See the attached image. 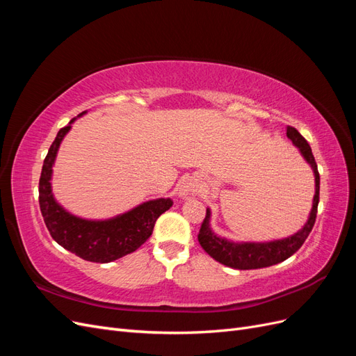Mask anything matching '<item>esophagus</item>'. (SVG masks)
I'll use <instances>...</instances> for the list:
<instances>
[{"label":"esophagus","instance_id":"obj_1","mask_svg":"<svg viewBox=\"0 0 356 356\" xmlns=\"http://www.w3.org/2000/svg\"><path fill=\"white\" fill-rule=\"evenodd\" d=\"M200 188L199 181L193 177L184 178L179 182V187H178V196L179 197H191V196H196L197 191Z\"/></svg>","mask_w":356,"mask_h":356}]
</instances>
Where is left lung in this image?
<instances>
[{
  "label": "left lung",
  "mask_w": 356,
  "mask_h": 356,
  "mask_svg": "<svg viewBox=\"0 0 356 356\" xmlns=\"http://www.w3.org/2000/svg\"><path fill=\"white\" fill-rule=\"evenodd\" d=\"M286 136L293 141V144L300 149L310 168L314 169L315 174V197H314V207L310 211V217L306 225L300 232L291 236V238L267 242V243H234L224 238H218L217 234L209 227V218L211 211L207 209V217H204L200 232L197 234V239L200 246L207 251L213 260L218 263L232 267L239 268V270H251V268H261L268 267L277 263L285 261L294 252H297L301 245L307 239L309 233L314 229V224L316 221V212H318V203H319V172L318 165L315 161L314 154H312V148L307 144L306 139L300 135L296 127L288 126L286 127Z\"/></svg>",
  "instance_id": "1"
}]
</instances>
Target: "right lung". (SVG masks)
Segmentation results:
<instances>
[{"instance_id":"add662e5","label":"right lung","mask_w":356,"mask_h":356,"mask_svg":"<svg viewBox=\"0 0 356 356\" xmlns=\"http://www.w3.org/2000/svg\"><path fill=\"white\" fill-rule=\"evenodd\" d=\"M81 115V114H80ZM62 127L44 159L38 186V202L50 236L60 246L86 261L110 263L136 251L153 233L154 224L170 207V199L145 202L123 215L105 221H89L74 217L53 199L50 178L56 153L71 123Z\"/></svg>"}]
</instances>
